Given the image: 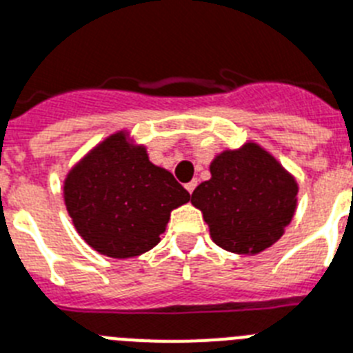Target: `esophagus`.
<instances>
[{
  "mask_svg": "<svg viewBox=\"0 0 353 353\" xmlns=\"http://www.w3.org/2000/svg\"><path fill=\"white\" fill-rule=\"evenodd\" d=\"M195 186H197V181H195V179H194V181L186 183V185H185V188H186V190H188V194H192V192L195 190Z\"/></svg>",
  "mask_w": 353,
  "mask_h": 353,
  "instance_id": "esophagus-1",
  "label": "esophagus"
}]
</instances>
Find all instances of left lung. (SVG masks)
I'll list each match as a JSON object with an SVG mask.
<instances>
[{
    "label": "left lung",
    "instance_id": "8db88e82",
    "mask_svg": "<svg viewBox=\"0 0 353 353\" xmlns=\"http://www.w3.org/2000/svg\"><path fill=\"white\" fill-rule=\"evenodd\" d=\"M208 181L192 194L212 241L236 254H259L285 233L298 204V181L254 141L219 152Z\"/></svg>",
    "mask_w": 353,
    "mask_h": 353
}]
</instances>
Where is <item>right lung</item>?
Instances as JSON below:
<instances>
[{
  "mask_svg": "<svg viewBox=\"0 0 353 353\" xmlns=\"http://www.w3.org/2000/svg\"><path fill=\"white\" fill-rule=\"evenodd\" d=\"M62 188L77 233L94 251L118 260L158 245L172 210L190 201L125 129L103 138L77 161Z\"/></svg>",
  "mask_w": 353,
  "mask_h": 353,
  "instance_id": "obj_1",
  "label": "right lung"
}]
</instances>
